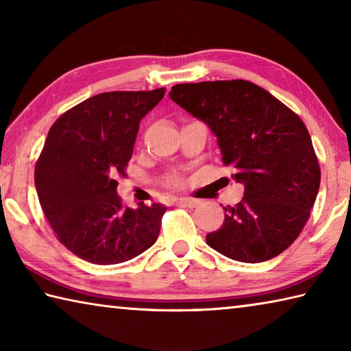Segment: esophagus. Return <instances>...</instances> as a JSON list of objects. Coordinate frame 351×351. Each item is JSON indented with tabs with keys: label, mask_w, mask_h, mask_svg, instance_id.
Returning <instances> with one entry per match:
<instances>
[{
	"label": "esophagus",
	"mask_w": 351,
	"mask_h": 351,
	"mask_svg": "<svg viewBox=\"0 0 351 351\" xmlns=\"http://www.w3.org/2000/svg\"><path fill=\"white\" fill-rule=\"evenodd\" d=\"M176 203L180 206H184V207H197L199 204V199L181 197V198H176Z\"/></svg>",
	"instance_id": "34e87169"
}]
</instances>
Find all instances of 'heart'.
Returning a JSON list of instances; mask_svg holds the SVG:
<instances>
[{"label":"heart","instance_id":"b5f03b06","mask_svg":"<svg viewBox=\"0 0 351 351\" xmlns=\"http://www.w3.org/2000/svg\"><path fill=\"white\" fill-rule=\"evenodd\" d=\"M165 182H167L169 186H180L181 178L178 176V175H170V176H167V180H165Z\"/></svg>","mask_w":351,"mask_h":351}]
</instances>
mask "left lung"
Listing matches in <instances>:
<instances>
[{"mask_svg": "<svg viewBox=\"0 0 351 351\" xmlns=\"http://www.w3.org/2000/svg\"><path fill=\"white\" fill-rule=\"evenodd\" d=\"M170 99L210 127L245 197L224 207V223L206 241L226 257L260 263L277 257L310 218L320 167L305 123L247 80L180 83Z\"/></svg>", "mask_w": 351, "mask_h": 351, "instance_id": "1", "label": "left lung"}]
</instances>
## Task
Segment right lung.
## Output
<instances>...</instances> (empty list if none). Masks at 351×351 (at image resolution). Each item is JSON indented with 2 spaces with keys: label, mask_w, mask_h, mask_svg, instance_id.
I'll return each mask as SVG.
<instances>
[{
  "label": "right lung",
  "mask_w": 351,
  "mask_h": 351,
  "mask_svg": "<svg viewBox=\"0 0 351 351\" xmlns=\"http://www.w3.org/2000/svg\"><path fill=\"white\" fill-rule=\"evenodd\" d=\"M111 91L83 100L57 119L35 164V187L57 240L94 265L132 260L158 240L167 207L130 209L116 192L127 176L139 122L164 97Z\"/></svg>",
  "instance_id": "add662e5"
}]
</instances>
